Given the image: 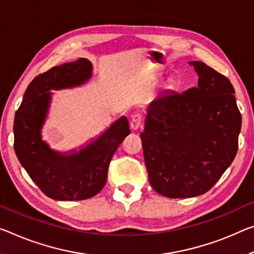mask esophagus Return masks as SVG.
<instances>
[{"label":"esophagus","mask_w":254,"mask_h":254,"mask_svg":"<svg viewBox=\"0 0 254 254\" xmlns=\"http://www.w3.org/2000/svg\"><path fill=\"white\" fill-rule=\"evenodd\" d=\"M142 120H143V117L140 116L139 114H135L132 116V118L130 120V128L132 130H136L138 129L140 125H142Z\"/></svg>","instance_id":"obj_1"}]
</instances>
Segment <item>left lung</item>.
Segmentation results:
<instances>
[{
	"label": "left lung",
	"mask_w": 254,
	"mask_h": 254,
	"mask_svg": "<svg viewBox=\"0 0 254 254\" xmlns=\"http://www.w3.org/2000/svg\"><path fill=\"white\" fill-rule=\"evenodd\" d=\"M190 64L197 87L152 101L140 134L150 184L171 198L208 192L239 149L242 116L231 81L204 62Z\"/></svg>",
	"instance_id": "left-lung-1"
}]
</instances>
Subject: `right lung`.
Wrapping results in <instances>:
<instances>
[{
	"label": "right lung",
	"instance_id": "right-lung-1",
	"mask_svg": "<svg viewBox=\"0 0 254 254\" xmlns=\"http://www.w3.org/2000/svg\"><path fill=\"white\" fill-rule=\"evenodd\" d=\"M92 64L77 61L51 68L36 76L27 87L14 115V151L27 174L49 197L79 201L94 196L103 189L116 150L130 134L126 117H122L79 151L60 153L42 139L52 89L79 86L92 77Z\"/></svg>",
	"mask_w": 254,
	"mask_h": 254
}]
</instances>
